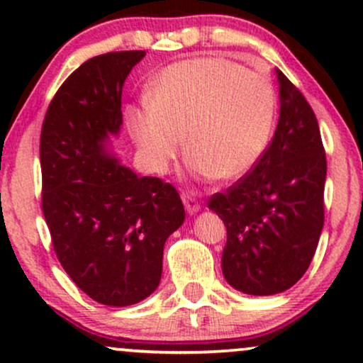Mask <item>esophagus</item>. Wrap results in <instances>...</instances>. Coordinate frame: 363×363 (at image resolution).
Instances as JSON below:
<instances>
[{
  "instance_id": "34e87169",
  "label": "esophagus",
  "mask_w": 363,
  "mask_h": 363,
  "mask_svg": "<svg viewBox=\"0 0 363 363\" xmlns=\"http://www.w3.org/2000/svg\"><path fill=\"white\" fill-rule=\"evenodd\" d=\"M182 203H184L187 213H196V211H199V208H201V205H199V201L196 199V196L193 193H189V191H186V193H182Z\"/></svg>"
}]
</instances>
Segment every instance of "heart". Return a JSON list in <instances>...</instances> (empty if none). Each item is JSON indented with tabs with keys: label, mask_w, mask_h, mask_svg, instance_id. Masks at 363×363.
I'll use <instances>...</instances> for the list:
<instances>
[{
	"label": "heart",
	"mask_w": 363,
	"mask_h": 363,
	"mask_svg": "<svg viewBox=\"0 0 363 363\" xmlns=\"http://www.w3.org/2000/svg\"><path fill=\"white\" fill-rule=\"evenodd\" d=\"M277 94L268 74L223 57L174 62L150 94V107L128 114L129 131L152 172H167L186 136L199 177L239 179L268 148Z\"/></svg>",
	"instance_id": "heart-1"
}]
</instances>
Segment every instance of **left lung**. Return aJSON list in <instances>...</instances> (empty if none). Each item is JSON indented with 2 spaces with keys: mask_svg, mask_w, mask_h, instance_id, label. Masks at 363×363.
I'll list each match as a JSON object with an SVG mask.
<instances>
[{
  "mask_svg": "<svg viewBox=\"0 0 363 363\" xmlns=\"http://www.w3.org/2000/svg\"><path fill=\"white\" fill-rule=\"evenodd\" d=\"M280 119L268 148L245 176L208 199L227 227L225 280L249 295L294 286L309 268L324 225L326 152L318 119L281 72Z\"/></svg>",
  "mask_w": 363,
  "mask_h": 363,
  "instance_id": "left-lung-1",
  "label": "left lung"
}]
</instances>
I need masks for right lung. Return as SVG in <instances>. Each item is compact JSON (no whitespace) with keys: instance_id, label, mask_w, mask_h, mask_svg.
Returning <instances> with one entry per match:
<instances>
[{"instance_id":"obj_1","label":"right lung","mask_w":363,"mask_h":363,"mask_svg":"<svg viewBox=\"0 0 363 363\" xmlns=\"http://www.w3.org/2000/svg\"><path fill=\"white\" fill-rule=\"evenodd\" d=\"M145 54L83 62L52 97L40 131L43 213L54 252L78 289L112 307L155 291L165 240L186 216L176 187L138 177L106 150L123 124L124 80Z\"/></svg>"}]
</instances>
